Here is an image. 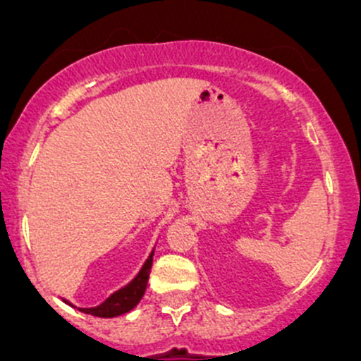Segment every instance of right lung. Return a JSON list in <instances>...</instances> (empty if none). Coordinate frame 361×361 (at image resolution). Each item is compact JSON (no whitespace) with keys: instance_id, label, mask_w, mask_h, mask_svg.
Returning <instances> with one entry per match:
<instances>
[{"instance_id":"1","label":"right lung","mask_w":361,"mask_h":361,"mask_svg":"<svg viewBox=\"0 0 361 361\" xmlns=\"http://www.w3.org/2000/svg\"><path fill=\"white\" fill-rule=\"evenodd\" d=\"M152 264H154V250L148 255V258L145 260V264L141 265L140 272H137L136 278H134L133 281H129L126 286H122L120 290L113 292L106 300L101 302L96 307H80V311L90 316H97V318H115V316L126 314V312L133 311V309L140 304V300L145 295V290H147ZM64 302L68 304V300Z\"/></svg>"}]
</instances>
